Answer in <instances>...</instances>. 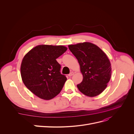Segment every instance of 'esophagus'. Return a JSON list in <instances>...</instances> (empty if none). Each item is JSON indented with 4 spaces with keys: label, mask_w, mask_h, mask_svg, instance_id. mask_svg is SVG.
<instances>
[{
    "label": "esophagus",
    "mask_w": 134,
    "mask_h": 134,
    "mask_svg": "<svg viewBox=\"0 0 134 134\" xmlns=\"http://www.w3.org/2000/svg\"><path fill=\"white\" fill-rule=\"evenodd\" d=\"M74 72H71V73H70L69 74H68V76H72V75H74Z\"/></svg>",
    "instance_id": "esophagus-1"
}]
</instances>
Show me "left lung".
Returning a JSON list of instances; mask_svg holds the SVG:
<instances>
[{"label":"left lung","mask_w":134,"mask_h":134,"mask_svg":"<svg viewBox=\"0 0 134 134\" xmlns=\"http://www.w3.org/2000/svg\"><path fill=\"white\" fill-rule=\"evenodd\" d=\"M80 65L83 75L82 82L77 85L85 95L93 97L106 88L111 75V66L107 55L96 45L83 42L68 46Z\"/></svg>","instance_id":"8db88e82"}]
</instances>
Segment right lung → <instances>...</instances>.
<instances>
[{
  "mask_svg": "<svg viewBox=\"0 0 134 134\" xmlns=\"http://www.w3.org/2000/svg\"><path fill=\"white\" fill-rule=\"evenodd\" d=\"M67 48L62 46L39 45L25 56L20 66L23 83L31 92L44 100L57 96L67 80L60 73L56 59Z\"/></svg>",
  "mask_w": 134,
  "mask_h": 134,
  "instance_id": "1",
  "label": "right lung"
}]
</instances>
